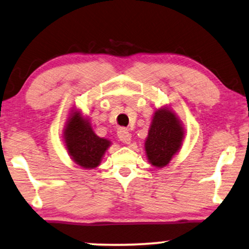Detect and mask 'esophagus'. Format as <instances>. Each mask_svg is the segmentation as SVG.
<instances>
[{"label": "esophagus", "mask_w": 249, "mask_h": 249, "mask_svg": "<svg viewBox=\"0 0 249 249\" xmlns=\"http://www.w3.org/2000/svg\"><path fill=\"white\" fill-rule=\"evenodd\" d=\"M118 137L122 142H124V144H130L131 134L125 128H121L120 130L118 131Z\"/></svg>", "instance_id": "obj_1"}]
</instances>
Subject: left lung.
Here are the masks:
<instances>
[{"label":"left lung","instance_id":"obj_1","mask_svg":"<svg viewBox=\"0 0 249 249\" xmlns=\"http://www.w3.org/2000/svg\"><path fill=\"white\" fill-rule=\"evenodd\" d=\"M183 137V128L175 113L166 107L156 111L145 142L149 163L156 168L168 165L179 152Z\"/></svg>","mask_w":249,"mask_h":249}]
</instances>
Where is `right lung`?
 <instances>
[{
    "label": "right lung",
    "instance_id": "1",
    "mask_svg": "<svg viewBox=\"0 0 249 249\" xmlns=\"http://www.w3.org/2000/svg\"><path fill=\"white\" fill-rule=\"evenodd\" d=\"M63 138L71 159L84 169L98 166L111 142L95 135L89 122L74 111L68 119Z\"/></svg>",
    "mask_w": 249,
    "mask_h": 249
}]
</instances>
